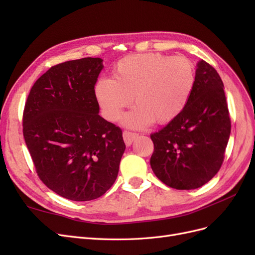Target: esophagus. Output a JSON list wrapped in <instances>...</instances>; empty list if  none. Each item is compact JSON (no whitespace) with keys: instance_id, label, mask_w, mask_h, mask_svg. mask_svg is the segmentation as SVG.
<instances>
[{"instance_id":"obj_1","label":"esophagus","mask_w":255,"mask_h":255,"mask_svg":"<svg viewBox=\"0 0 255 255\" xmlns=\"http://www.w3.org/2000/svg\"><path fill=\"white\" fill-rule=\"evenodd\" d=\"M137 137H138L137 133L129 132V130H125V132H123V139H125V142L127 145L132 144V142L136 139Z\"/></svg>"}]
</instances>
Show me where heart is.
<instances>
[{
  "label": "heart",
  "instance_id": "1",
  "mask_svg": "<svg viewBox=\"0 0 255 255\" xmlns=\"http://www.w3.org/2000/svg\"><path fill=\"white\" fill-rule=\"evenodd\" d=\"M113 80L99 79L95 96L105 117L117 121L133 102L136 107L125 117L130 128H144L154 121H173L186 107L195 86V67L187 57L159 53L134 54L113 68Z\"/></svg>",
  "mask_w": 255,
  "mask_h": 255
}]
</instances>
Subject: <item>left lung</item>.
Here are the masks:
<instances>
[{
	"instance_id": "obj_1",
	"label": "left lung",
	"mask_w": 255,
	"mask_h": 255,
	"mask_svg": "<svg viewBox=\"0 0 255 255\" xmlns=\"http://www.w3.org/2000/svg\"><path fill=\"white\" fill-rule=\"evenodd\" d=\"M189 101L177 118L151 135L153 172L167 186L196 189L219 171L231 133V119L217 71L204 60L196 70Z\"/></svg>"
}]
</instances>
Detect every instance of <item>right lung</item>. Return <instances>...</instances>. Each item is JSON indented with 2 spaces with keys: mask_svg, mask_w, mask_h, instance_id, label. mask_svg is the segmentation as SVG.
Returning a JSON list of instances; mask_svg holds the SVG:
<instances>
[{
  "mask_svg": "<svg viewBox=\"0 0 255 255\" xmlns=\"http://www.w3.org/2000/svg\"><path fill=\"white\" fill-rule=\"evenodd\" d=\"M102 61L86 57L51 67L23 111V136L38 176L72 201L103 196L126 150L121 128L99 115L95 85Z\"/></svg>",
  "mask_w": 255,
  "mask_h": 255,
  "instance_id": "1",
  "label": "right lung"
}]
</instances>
